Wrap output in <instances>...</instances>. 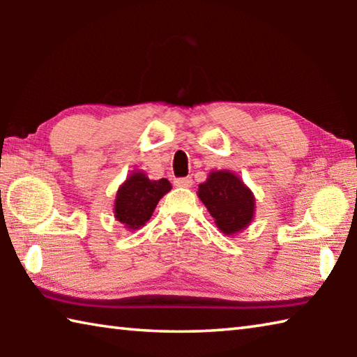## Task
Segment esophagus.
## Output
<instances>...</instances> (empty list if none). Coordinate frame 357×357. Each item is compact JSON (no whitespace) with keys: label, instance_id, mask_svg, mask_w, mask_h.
<instances>
[{"label":"esophagus","instance_id":"1","mask_svg":"<svg viewBox=\"0 0 357 357\" xmlns=\"http://www.w3.org/2000/svg\"><path fill=\"white\" fill-rule=\"evenodd\" d=\"M193 181L192 178H178L174 179V185L176 187H184V189H189V187H192Z\"/></svg>","mask_w":357,"mask_h":357}]
</instances>
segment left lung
Returning <instances> with one entry per match:
<instances>
[{
    "mask_svg": "<svg viewBox=\"0 0 357 357\" xmlns=\"http://www.w3.org/2000/svg\"><path fill=\"white\" fill-rule=\"evenodd\" d=\"M197 195L217 228L227 236H234L245 229L255 217V195L238 174L229 170H214L198 185Z\"/></svg>",
    "mask_w": 357,
    "mask_h": 357,
    "instance_id": "left-lung-1",
    "label": "left lung"
}]
</instances>
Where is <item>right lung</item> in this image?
Listing matches in <instances>:
<instances>
[{"label": "right lung", "instance_id": "add662e5", "mask_svg": "<svg viewBox=\"0 0 357 357\" xmlns=\"http://www.w3.org/2000/svg\"><path fill=\"white\" fill-rule=\"evenodd\" d=\"M170 190L168 179L154 181L143 170H134L118 187L113 204L114 219L129 231H135L151 219L157 203Z\"/></svg>", "mask_w": 357, "mask_h": 357}]
</instances>
